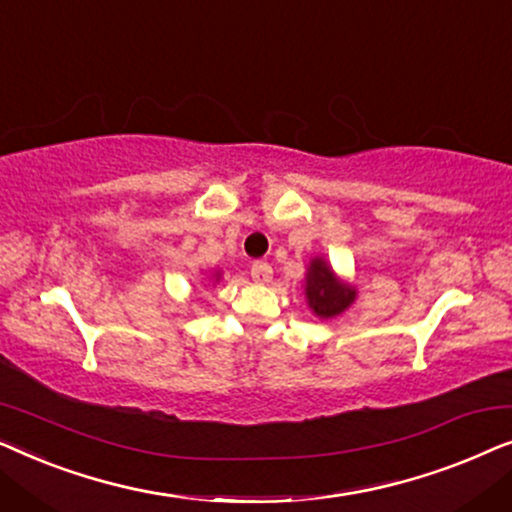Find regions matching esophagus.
I'll return each mask as SVG.
<instances>
[{
	"mask_svg": "<svg viewBox=\"0 0 512 512\" xmlns=\"http://www.w3.org/2000/svg\"><path fill=\"white\" fill-rule=\"evenodd\" d=\"M251 277H254L256 282H261V284L270 282V279H272V268H270V263H265V261H256L254 265H251Z\"/></svg>",
	"mask_w": 512,
	"mask_h": 512,
	"instance_id": "esophagus-1",
	"label": "esophagus"
}]
</instances>
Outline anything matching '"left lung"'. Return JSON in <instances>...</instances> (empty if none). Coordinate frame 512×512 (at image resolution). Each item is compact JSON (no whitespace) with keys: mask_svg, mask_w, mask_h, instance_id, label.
<instances>
[{"mask_svg":"<svg viewBox=\"0 0 512 512\" xmlns=\"http://www.w3.org/2000/svg\"><path fill=\"white\" fill-rule=\"evenodd\" d=\"M305 298L319 319L338 317L356 300V289L335 275L326 258H312L305 272Z\"/></svg>","mask_w":512,"mask_h":512,"instance_id":"8db88e82","label":"left lung"}]
</instances>
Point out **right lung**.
I'll return each instance as SVG.
<instances>
[{
    "mask_svg": "<svg viewBox=\"0 0 512 512\" xmlns=\"http://www.w3.org/2000/svg\"><path fill=\"white\" fill-rule=\"evenodd\" d=\"M216 282H219V275H216Z\"/></svg>",
    "mask_w": 512,
    "mask_h": 512,
    "instance_id": "right-lung-1",
    "label": "right lung"
}]
</instances>
